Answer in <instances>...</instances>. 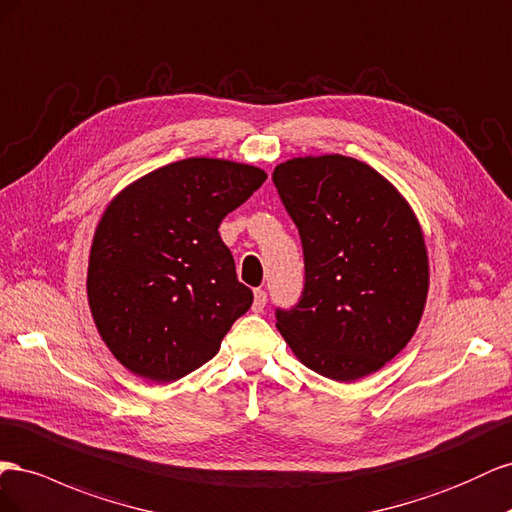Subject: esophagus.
Masks as SVG:
<instances>
[{"mask_svg":"<svg viewBox=\"0 0 512 512\" xmlns=\"http://www.w3.org/2000/svg\"><path fill=\"white\" fill-rule=\"evenodd\" d=\"M266 302H268V294L264 289H255V300H253V311L261 313L266 309Z\"/></svg>","mask_w":512,"mask_h":512,"instance_id":"34e87169","label":"esophagus"}]
</instances>
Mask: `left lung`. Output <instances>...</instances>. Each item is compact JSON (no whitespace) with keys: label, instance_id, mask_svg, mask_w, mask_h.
Instances as JSON below:
<instances>
[{"label":"left lung","instance_id":"8db88e82","mask_svg":"<svg viewBox=\"0 0 512 512\" xmlns=\"http://www.w3.org/2000/svg\"><path fill=\"white\" fill-rule=\"evenodd\" d=\"M300 231L304 291L276 328L296 358L334 382L371 375L410 343L425 313L429 255L407 199L362 160L324 154L276 165Z\"/></svg>","mask_w":512,"mask_h":512}]
</instances>
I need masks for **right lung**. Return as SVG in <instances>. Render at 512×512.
<instances>
[{"label": "right lung", "mask_w": 512, "mask_h": 512, "mask_svg": "<svg viewBox=\"0 0 512 512\" xmlns=\"http://www.w3.org/2000/svg\"><path fill=\"white\" fill-rule=\"evenodd\" d=\"M268 173L193 156L115 195L94 231L87 302L120 364L169 384L199 369L253 304L218 225Z\"/></svg>", "instance_id": "add662e5"}]
</instances>
